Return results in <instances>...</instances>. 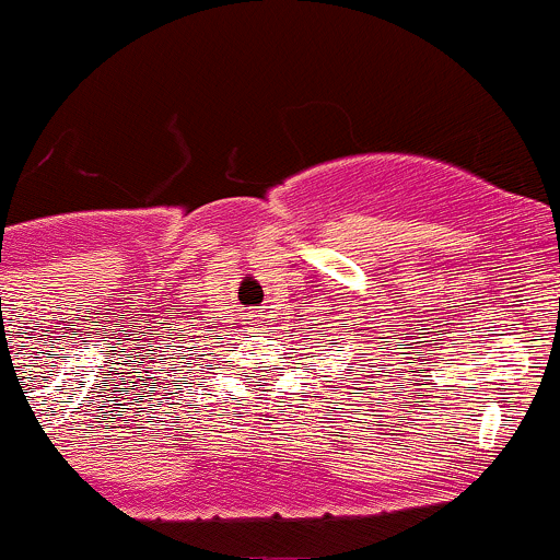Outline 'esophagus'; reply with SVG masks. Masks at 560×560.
Instances as JSON below:
<instances>
[{
    "label": "esophagus",
    "instance_id": "1",
    "mask_svg": "<svg viewBox=\"0 0 560 560\" xmlns=\"http://www.w3.org/2000/svg\"><path fill=\"white\" fill-rule=\"evenodd\" d=\"M247 320H250L253 328H258V326H261V323H267V315H264L261 310H253V313L247 315Z\"/></svg>",
    "mask_w": 560,
    "mask_h": 560
}]
</instances>
